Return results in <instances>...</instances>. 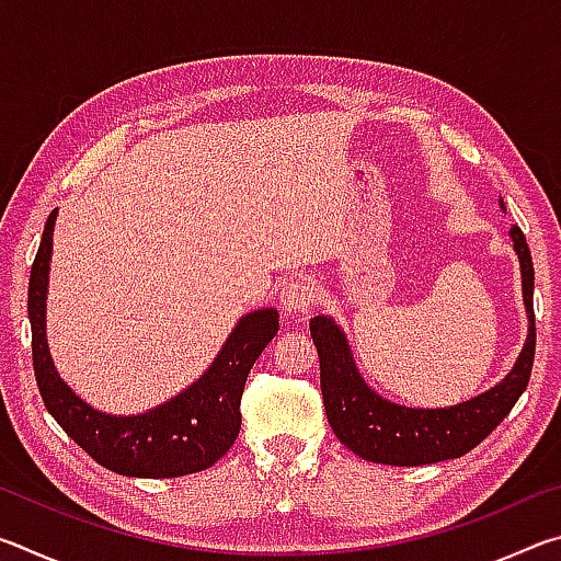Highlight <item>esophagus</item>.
<instances>
[{
  "label": "esophagus",
  "mask_w": 561,
  "mask_h": 561,
  "mask_svg": "<svg viewBox=\"0 0 561 561\" xmlns=\"http://www.w3.org/2000/svg\"><path fill=\"white\" fill-rule=\"evenodd\" d=\"M282 311L289 317H307L319 301V289L311 277H291L279 291Z\"/></svg>",
  "instance_id": "esophagus-1"
}]
</instances>
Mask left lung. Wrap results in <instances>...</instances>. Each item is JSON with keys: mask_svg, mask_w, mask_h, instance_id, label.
Masks as SVG:
<instances>
[{"mask_svg": "<svg viewBox=\"0 0 561 561\" xmlns=\"http://www.w3.org/2000/svg\"><path fill=\"white\" fill-rule=\"evenodd\" d=\"M510 234L522 267V291H525L529 317L527 344L505 381L472 401L450 408H431V411L388 403L358 376L346 339L334 321L327 317L309 321L319 354L321 398H324L329 425L341 445H346L358 458L398 465V468L460 458L485 440L517 403L535 364L537 331L535 307H531L535 267H531L529 247L519 227H512Z\"/></svg>", "mask_w": 561, "mask_h": 561, "instance_id": "1", "label": "left lung"}]
</instances>
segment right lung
<instances>
[{
  "label": "right lung",
  "instance_id": "1",
  "mask_svg": "<svg viewBox=\"0 0 561 561\" xmlns=\"http://www.w3.org/2000/svg\"><path fill=\"white\" fill-rule=\"evenodd\" d=\"M54 220L56 210L44 225L30 277L32 364L46 411L93 460L118 474L180 478L213 468L240 435L247 376L279 331V314L274 309H260L242 317L201 381L156 411L130 417L93 411L56 376L44 339Z\"/></svg>",
  "mask_w": 561,
  "mask_h": 561
}]
</instances>
